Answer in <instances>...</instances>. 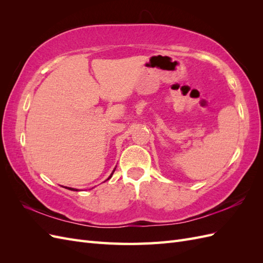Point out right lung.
Segmentation results:
<instances>
[{
    "label": "right lung",
    "mask_w": 263,
    "mask_h": 263,
    "mask_svg": "<svg viewBox=\"0 0 263 263\" xmlns=\"http://www.w3.org/2000/svg\"><path fill=\"white\" fill-rule=\"evenodd\" d=\"M115 169H116V168H114V170H113V172H112V173H110V176H109V177H108V179H110V178H112V176H113V173H114V171H115ZM108 179H107V180H108ZM66 189H68V190H71V191H79V190H78V189H73V187H67V186H66Z\"/></svg>",
    "instance_id": "obj_1"
}]
</instances>
